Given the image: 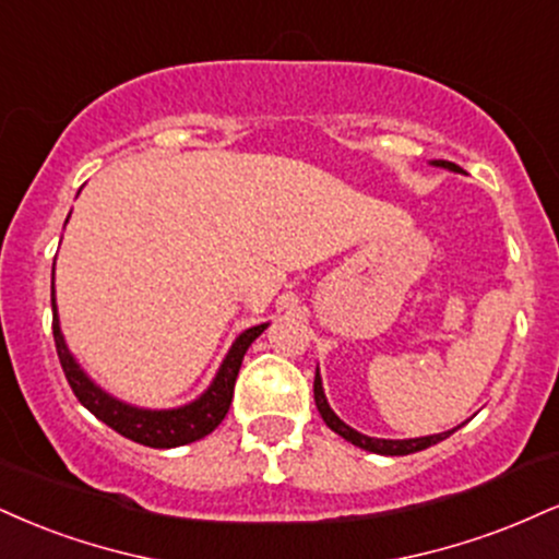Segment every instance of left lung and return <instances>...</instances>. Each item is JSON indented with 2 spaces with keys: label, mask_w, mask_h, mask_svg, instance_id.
Returning <instances> with one entry per match:
<instances>
[{
  "label": "left lung",
  "mask_w": 559,
  "mask_h": 559,
  "mask_svg": "<svg viewBox=\"0 0 559 559\" xmlns=\"http://www.w3.org/2000/svg\"><path fill=\"white\" fill-rule=\"evenodd\" d=\"M432 166H442V169H450V171H461V166L450 164V160H432ZM314 403H318V412L322 416V421H325L328 427L333 429L335 435H341L344 440L352 442V445L361 448V450H369V453H380V455H408V453H416V450H425L429 445H437V442H442L445 437H450L455 432V429H461L463 425H459L455 429H450V432H440V435H429V437H414V440H380V437H367L361 432H356L346 425V421L338 419V414L333 412L331 403L325 399V390H322V380H320V372H314Z\"/></svg>",
  "instance_id": "1"
}]
</instances>
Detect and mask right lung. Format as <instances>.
Here are the masks:
<instances>
[{
  "instance_id": "right-lung-1",
  "label": "right lung",
  "mask_w": 559,
  "mask_h": 559,
  "mask_svg": "<svg viewBox=\"0 0 559 559\" xmlns=\"http://www.w3.org/2000/svg\"><path fill=\"white\" fill-rule=\"evenodd\" d=\"M51 331H53V344H57L59 361H62L64 378L70 382L72 393L78 395V401L91 412L96 419L109 425L114 432H119L127 440L140 442L147 448H179L187 442L200 440V437L211 435L215 427L224 421L234 399V382H237L241 359H245L247 348L252 346V341L265 331L267 322L254 325L250 331H245L234 341L228 348L224 365L218 367L211 388L205 390L200 399L192 403H185L179 408H138L132 403H124L114 399L111 393H106L104 388H98L87 374L80 369L75 356L70 354V348L64 344L62 328H59V314H57V299H53V278H51Z\"/></svg>"
}]
</instances>
